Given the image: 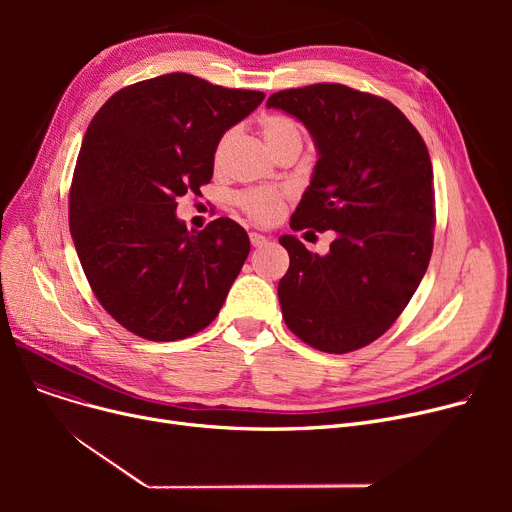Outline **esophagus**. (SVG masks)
<instances>
[{
  "mask_svg": "<svg viewBox=\"0 0 512 512\" xmlns=\"http://www.w3.org/2000/svg\"><path fill=\"white\" fill-rule=\"evenodd\" d=\"M249 238H251V245L253 247H263V245H267V240H270V236H265L261 232H251Z\"/></svg>",
  "mask_w": 512,
  "mask_h": 512,
  "instance_id": "34e87169",
  "label": "esophagus"
}]
</instances>
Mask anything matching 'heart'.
<instances>
[{"label": "heart", "mask_w": 512, "mask_h": 512, "mask_svg": "<svg viewBox=\"0 0 512 512\" xmlns=\"http://www.w3.org/2000/svg\"><path fill=\"white\" fill-rule=\"evenodd\" d=\"M261 134H263L265 145L272 149L274 155L280 149H284V147H288L292 143L301 145V128L294 124L290 118H286V116H278V114L265 116L261 120ZM232 139H234V130H228V132L222 134V139L218 141V145H215V153H213L215 166H220L222 161H224L226 151H228ZM284 199H286L284 191H272V188H259V191L240 193L236 197V203L240 205L242 211H245L247 215H251L255 222L267 224V222H272V220L278 218L280 211H282V205H284Z\"/></svg>", "instance_id": "obj_1"}]
</instances>
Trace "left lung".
<instances>
[{
  "instance_id": "1",
  "label": "left lung",
  "mask_w": 512,
  "mask_h": 512,
  "mask_svg": "<svg viewBox=\"0 0 512 512\" xmlns=\"http://www.w3.org/2000/svg\"><path fill=\"white\" fill-rule=\"evenodd\" d=\"M305 124L317 161L290 228L332 230L326 255L280 236L290 267L278 284L286 326L324 353L380 338L415 294L434 247L432 161L396 105L344 85L267 99Z\"/></svg>"
}]
</instances>
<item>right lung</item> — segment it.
<instances>
[{
	"mask_svg": "<svg viewBox=\"0 0 512 512\" xmlns=\"http://www.w3.org/2000/svg\"><path fill=\"white\" fill-rule=\"evenodd\" d=\"M263 97L174 72L114 93L91 120L70 188V234L97 301L132 334L182 340L220 313L249 236L230 218L188 232L176 199L201 193L222 134Z\"/></svg>",
	"mask_w": 512,
	"mask_h": 512,
	"instance_id": "1",
	"label": "right lung"
}]
</instances>
